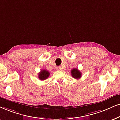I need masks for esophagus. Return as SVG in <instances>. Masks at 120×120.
Masks as SVG:
<instances>
[{
	"label": "esophagus",
	"mask_w": 120,
	"mask_h": 120,
	"mask_svg": "<svg viewBox=\"0 0 120 120\" xmlns=\"http://www.w3.org/2000/svg\"><path fill=\"white\" fill-rule=\"evenodd\" d=\"M56 69L57 70H61L62 69V68L61 66H57V67L56 68Z\"/></svg>",
	"instance_id": "esophagus-1"
}]
</instances>
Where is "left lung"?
<instances>
[{"instance_id": "obj_1", "label": "left lung", "mask_w": 120, "mask_h": 120, "mask_svg": "<svg viewBox=\"0 0 120 120\" xmlns=\"http://www.w3.org/2000/svg\"><path fill=\"white\" fill-rule=\"evenodd\" d=\"M71 76L73 77L74 78L76 79H80L81 77V72L78 69H73L71 70Z\"/></svg>"}]
</instances>
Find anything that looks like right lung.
<instances>
[{"mask_svg": "<svg viewBox=\"0 0 120 120\" xmlns=\"http://www.w3.org/2000/svg\"><path fill=\"white\" fill-rule=\"evenodd\" d=\"M50 72L46 70H41V71L38 74V78L40 80H44L48 79L50 75Z\"/></svg>", "mask_w": 120, "mask_h": 120, "instance_id": "1", "label": "right lung"}]
</instances>
